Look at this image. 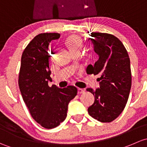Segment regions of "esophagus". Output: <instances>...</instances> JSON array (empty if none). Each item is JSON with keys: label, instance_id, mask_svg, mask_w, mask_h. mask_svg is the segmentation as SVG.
<instances>
[{"label": "esophagus", "instance_id": "34e87169", "mask_svg": "<svg viewBox=\"0 0 147 147\" xmlns=\"http://www.w3.org/2000/svg\"><path fill=\"white\" fill-rule=\"evenodd\" d=\"M85 90L82 88H78V94H81V93H84Z\"/></svg>", "mask_w": 147, "mask_h": 147}]
</instances>
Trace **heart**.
<instances>
[{
	"mask_svg": "<svg viewBox=\"0 0 147 147\" xmlns=\"http://www.w3.org/2000/svg\"><path fill=\"white\" fill-rule=\"evenodd\" d=\"M66 45L72 52H79L84 46V40L81 37L76 34L69 36L65 40Z\"/></svg>",
	"mask_w": 147,
	"mask_h": 147,
	"instance_id": "1",
	"label": "heart"
}]
</instances>
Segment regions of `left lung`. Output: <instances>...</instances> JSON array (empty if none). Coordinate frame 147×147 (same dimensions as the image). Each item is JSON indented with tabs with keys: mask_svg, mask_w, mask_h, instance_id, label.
Masks as SVG:
<instances>
[{
	"mask_svg": "<svg viewBox=\"0 0 147 147\" xmlns=\"http://www.w3.org/2000/svg\"><path fill=\"white\" fill-rule=\"evenodd\" d=\"M90 41L99 59L94 66L88 65V74L100 76V88H88L95 97L93 105L88 108L89 115L101 122L115 119L125 109L131 86L130 60L127 51L120 40L107 33H90Z\"/></svg>",
	"mask_w": 147,
	"mask_h": 147,
	"instance_id": "1",
	"label": "left lung"
}]
</instances>
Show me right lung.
<instances>
[{
    "label": "right lung",
    "mask_w": 147,
    "mask_h": 147,
    "mask_svg": "<svg viewBox=\"0 0 147 147\" xmlns=\"http://www.w3.org/2000/svg\"><path fill=\"white\" fill-rule=\"evenodd\" d=\"M60 37L59 33H41L23 51L18 85L24 102L32 118L42 127L52 129L66 119L69 102L77 95V88L69 86L59 88L51 81L48 47Z\"/></svg>",
    "instance_id": "add662e5"
}]
</instances>
